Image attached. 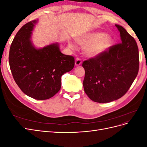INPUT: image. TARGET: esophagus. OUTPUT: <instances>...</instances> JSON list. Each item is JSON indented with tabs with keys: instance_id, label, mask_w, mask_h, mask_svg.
Masks as SVG:
<instances>
[{
	"instance_id": "1",
	"label": "esophagus",
	"mask_w": 147,
	"mask_h": 147,
	"mask_svg": "<svg viewBox=\"0 0 147 147\" xmlns=\"http://www.w3.org/2000/svg\"><path fill=\"white\" fill-rule=\"evenodd\" d=\"M82 63V60H81L80 59V58H78V57H77V58H76V59H75V65H76V66L81 65Z\"/></svg>"
}]
</instances>
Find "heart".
<instances>
[{
  "instance_id": "1",
  "label": "heart",
  "mask_w": 147,
  "mask_h": 147,
  "mask_svg": "<svg viewBox=\"0 0 147 147\" xmlns=\"http://www.w3.org/2000/svg\"><path fill=\"white\" fill-rule=\"evenodd\" d=\"M80 45L86 46V55L91 57H95L103 54L112 46L113 38L111 35L102 32H94L84 35L77 40ZM69 46L74 48L72 43Z\"/></svg>"
}]
</instances>
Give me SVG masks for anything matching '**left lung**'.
<instances>
[{
	"instance_id": "8db88e82",
	"label": "left lung",
	"mask_w": 147,
	"mask_h": 147,
	"mask_svg": "<svg viewBox=\"0 0 147 147\" xmlns=\"http://www.w3.org/2000/svg\"><path fill=\"white\" fill-rule=\"evenodd\" d=\"M115 26L120 33L121 43L82 64L85 70L84 92L91 100L99 103L121 98L139 72V48L135 39L122 26Z\"/></svg>"
}]
</instances>
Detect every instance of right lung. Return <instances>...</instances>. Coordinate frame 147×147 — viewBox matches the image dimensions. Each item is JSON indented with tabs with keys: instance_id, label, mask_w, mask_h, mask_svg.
Returning <instances> with one entry per match:
<instances>
[{
	"instance_id": "add662e5",
	"label": "right lung",
	"mask_w": 147,
	"mask_h": 147,
	"mask_svg": "<svg viewBox=\"0 0 147 147\" xmlns=\"http://www.w3.org/2000/svg\"><path fill=\"white\" fill-rule=\"evenodd\" d=\"M38 20L22 27L13 39L9 53L13 77L25 94L37 100L54 96L61 87V77L72 70L74 57L60 51L55 43L36 48L31 42L32 31Z\"/></svg>"
}]
</instances>
